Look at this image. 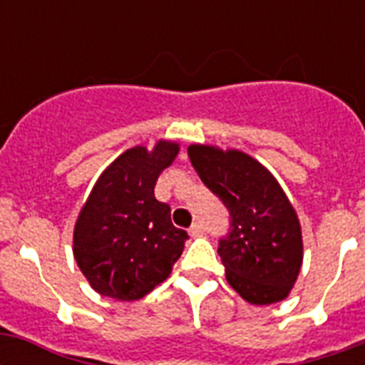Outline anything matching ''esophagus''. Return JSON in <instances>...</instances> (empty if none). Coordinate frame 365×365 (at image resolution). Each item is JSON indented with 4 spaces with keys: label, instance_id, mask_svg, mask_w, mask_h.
<instances>
[{
    "label": "esophagus",
    "instance_id": "esophagus-1",
    "mask_svg": "<svg viewBox=\"0 0 365 365\" xmlns=\"http://www.w3.org/2000/svg\"><path fill=\"white\" fill-rule=\"evenodd\" d=\"M189 235H191L193 239H197V237H202V235H205V227H202L200 223H193V225H191V229H189Z\"/></svg>",
    "mask_w": 365,
    "mask_h": 365
}]
</instances>
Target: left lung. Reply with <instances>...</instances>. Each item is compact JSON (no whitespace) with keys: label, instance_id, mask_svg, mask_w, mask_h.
Segmentation results:
<instances>
[{"label":"left lung","instance_id":"obj_1","mask_svg":"<svg viewBox=\"0 0 365 365\" xmlns=\"http://www.w3.org/2000/svg\"><path fill=\"white\" fill-rule=\"evenodd\" d=\"M187 153L231 216L229 235L217 248L229 286L252 305L286 299L301 271L303 237L277 178L239 149L193 143Z\"/></svg>","mask_w":365,"mask_h":365}]
</instances>
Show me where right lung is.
Instances as JSON below:
<instances>
[{
  "mask_svg": "<svg viewBox=\"0 0 365 365\" xmlns=\"http://www.w3.org/2000/svg\"><path fill=\"white\" fill-rule=\"evenodd\" d=\"M180 145L159 140L126 149L94 183L73 229V257L100 295L136 301L165 282L189 239L172 225L155 183Z\"/></svg>",
  "mask_w": 365,
  "mask_h": 365,
  "instance_id": "1",
  "label": "right lung"
}]
</instances>
